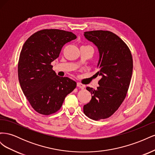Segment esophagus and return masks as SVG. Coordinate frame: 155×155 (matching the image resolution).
Instances as JSON below:
<instances>
[{"label":"esophagus","instance_id":"1","mask_svg":"<svg viewBox=\"0 0 155 155\" xmlns=\"http://www.w3.org/2000/svg\"><path fill=\"white\" fill-rule=\"evenodd\" d=\"M77 87H78L79 88H81V89H83L84 88H85V86L84 85H83L82 83L78 82V83H77Z\"/></svg>","mask_w":155,"mask_h":155}]
</instances>
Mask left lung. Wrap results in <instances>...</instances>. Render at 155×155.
Instances as JSON below:
<instances>
[{"label": "left lung", "instance_id": "8db88e82", "mask_svg": "<svg viewBox=\"0 0 155 155\" xmlns=\"http://www.w3.org/2000/svg\"><path fill=\"white\" fill-rule=\"evenodd\" d=\"M84 35L100 52L97 76H101L96 90L87 87L92 99L84 105L85 114L94 120L109 118L118 109L127 94L133 74L132 54L125 42L109 31H85Z\"/></svg>", "mask_w": 155, "mask_h": 155}]
</instances>
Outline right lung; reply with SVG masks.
<instances>
[{
  "label": "right lung",
  "instance_id": "add662e5",
  "mask_svg": "<svg viewBox=\"0 0 155 155\" xmlns=\"http://www.w3.org/2000/svg\"><path fill=\"white\" fill-rule=\"evenodd\" d=\"M76 38L72 32L45 29L31 35L22 46L18 62V81L30 105L41 114L58 112L65 97L76 87L72 79L57 76L51 64L63 46Z\"/></svg>",
  "mask_w": 155,
  "mask_h": 155
}]
</instances>
